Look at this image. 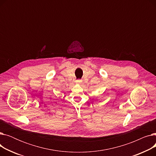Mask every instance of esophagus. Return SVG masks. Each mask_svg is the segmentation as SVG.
Returning a JSON list of instances; mask_svg holds the SVG:
<instances>
[{
    "instance_id": "34e87169",
    "label": "esophagus",
    "mask_w": 156,
    "mask_h": 156,
    "mask_svg": "<svg viewBox=\"0 0 156 156\" xmlns=\"http://www.w3.org/2000/svg\"><path fill=\"white\" fill-rule=\"evenodd\" d=\"M76 82L77 83H81V82H82V80H80V79H78V80H77L76 81Z\"/></svg>"
}]
</instances>
